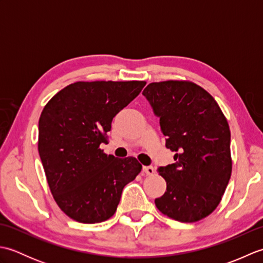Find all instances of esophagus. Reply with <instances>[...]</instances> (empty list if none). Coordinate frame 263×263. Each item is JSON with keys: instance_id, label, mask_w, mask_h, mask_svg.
<instances>
[{"instance_id": "esophagus-1", "label": "esophagus", "mask_w": 263, "mask_h": 263, "mask_svg": "<svg viewBox=\"0 0 263 263\" xmlns=\"http://www.w3.org/2000/svg\"><path fill=\"white\" fill-rule=\"evenodd\" d=\"M143 173L147 175H154L155 174V170L153 166H144L143 167Z\"/></svg>"}]
</instances>
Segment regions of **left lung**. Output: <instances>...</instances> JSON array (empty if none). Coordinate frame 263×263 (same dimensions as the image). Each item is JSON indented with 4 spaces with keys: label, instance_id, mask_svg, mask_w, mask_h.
<instances>
[{
    "label": "left lung",
    "instance_id": "1",
    "mask_svg": "<svg viewBox=\"0 0 263 263\" xmlns=\"http://www.w3.org/2000/svg\"><path fill=\"white\" fill-rule=\"evenodd\" d=\"M174 164L159 167L166 192L161 214L182 222L203 219L219 204L232 174L231 131L215 98L191 81L152 82L143 90Z\"/></svg>",
    "mask_w": 263,
    "mask_h": 263
}]
</instances>
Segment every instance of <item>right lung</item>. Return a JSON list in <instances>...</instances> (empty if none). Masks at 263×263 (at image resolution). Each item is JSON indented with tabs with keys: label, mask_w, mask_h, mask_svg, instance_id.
Masks as SVG:
<instances>
[{
	"label": "right lung",
	"mask_w": 263,
	"mask_h": 263,
	"mask_svg": "<svg viewBox=\"0 0 263 263\" xmlns=\"http://www.w3.org/2000/svg\"><path fill=\"white\" fill-rule=\"evenodd\" d=\"M146 81H78L45 105L38 123V153L55 202L83 224L109 219L127 183L142 166L99 148L113 117L135 99Z\"/></svg>",
	"instance_id": "obj_1"
}]
</instances>
